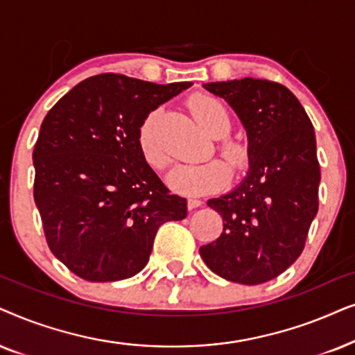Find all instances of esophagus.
Here are the masks:
<instances>
[{"instance_id":"obj_1","label":"esophagus","mask_w":355,"mask_h":355,"mask_svg":"<svg viewBox=\"0 0 355 355\" xmlns=\"http://www.w3.org/2000/svg\"><path fill=\"white\" fill-rule=\"evenodd\" d=\"M187 205H188V209H196V207H200L202 205V201L198 200V198H188Z\"/></svg>"}]
</instances>
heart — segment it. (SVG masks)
Instances as JSON below:
<instances>
[{
  "instance_id": "1",
  "label": "heart",
  "mask_w": 355,
  "mask_h": 355,
  "mask_svg": "<svg viewBox=\"0 0 355 355\" xmlns=\"http://www.w3.org/2000/svg\"><path fill=\"white\" fill-rule=\"evenodd\" d=\"M188 107L198 126L211 138H220L219 149L234 167H243L247 162V148L237 139L222 138L230 130V113L219 98L196 94L188 101ZM157 113L153 112L139 128L138 143L143 157L155 168H162L168 162V154L157 136ZM230 168L219 159L206 160L201 164H180L170 170L167 182L173 190L185 195H201L217 190L229 182Z\"/></svg>"
}]
</instances>
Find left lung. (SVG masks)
<instances>
[{
    "mask_svg": "<svg viewBox=\"0 0 355 355\" xmlns=\"http://www.w3.org/2000/svg\"><path fill=\"white\" fill-rule=\"evenodd\" d=\"M202 87L237 113L247 131L250 167L234 190L207 201L222 216L224 232L200 254L227 281L263 284L300 257L318 212L313 125L282 84L243 78Z\"/></svg>",
    "mask_w": 355,
    "mask_h": 355,
    "instance_id": "8db88e82",
    "label": "left lung"
}]
</instances>
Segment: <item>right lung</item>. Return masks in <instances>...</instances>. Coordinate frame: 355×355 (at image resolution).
<instances>
[{
    "label": "right lung",
    "mask_w": 355,
    "mask_h": 355,
    "mask_svg": "<svg viewBox=\"0 0 355 355\" xmlns=\"http://www.w3.org/2000/svg\"><path fill=\"white\" fill-rule=\"evenodd\" d=\"M190 86L98 74L46 113L32 154L34 200L51 253L76 276L128 279L148 264L159 227L187 217V200L146 162L138 135L150 112Z\"/></svg>",
    "instance_id": "obj_1"
}]
</instances>
